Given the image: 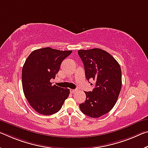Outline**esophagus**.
Listing matches in <instances>:
<instances>
[{
  "label": "esophagus",
  "mask_w": 148,
  "mask_h": 148,
  "mask_svg": "<svg viewBox=\"0 0 148 148\" xmlns=\"http://www.w3.org/2000/svg\"><path fill=\"white\" fill-rule=\"evenodd\" d=\"M77 90H73V89H71V90H70V93H76V92H77Z\"/></svg>",
  "instance_id": "1"
}]
</instances>
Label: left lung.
Masks as SVG:
<instances>
[{"instance_id":"obj_1","label":"left lung","mask_w":148,"mask_h":148,"mask_svg":"<svg viewBox=\"0 0 148 148\" xmlns=\"http://www.w3.org/2000/svg\"><path fill=\"white\" fill-rule=\"evenodd\" d=\"M86 78L95 81L92 91H84L86 99L79 104L84 114L99 118L114 106L122 86V72L118 62L109 53L101 49L79 50Z\"/></svg>"}]
</instances>
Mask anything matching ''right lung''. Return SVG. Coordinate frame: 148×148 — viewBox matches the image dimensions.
<instances>
[{
    "instance_id": "right-lung-1",
    "label": "right lung",
    "mask_w": 148,
    "mask_h": 148,
    "mask_svg": "<svg viewBox=\"0 0 148 148\" xmlns=\"http://www.w3.org/2000/svg\"><path fill=\"white\" fill-rule=\"evenodd\" d=\"M72 51H60L51 47L35 50L28 56L22 68V88L25 97L35 111L51 115L61 109L70 94L68 88L52 86L62 60Z\"/></svg>"
}]
</instances>
